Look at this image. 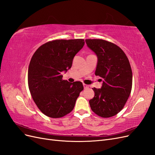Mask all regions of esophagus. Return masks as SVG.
<instances>
[{
	"instance_id": "34e87169",
	"label": "esophagus",
	"mask_w": 155,
	"mask_h": 155,
	"mask_svg": "<svg viewBox=\"0 0 155 155\" xmlns=\"http://www.w3.org/2000/svg\"><path fill=\"white\" fill-rule=\"evenodd\" d=\"M83 87H84V88H85V89H87V88H89V86L86 85V84H85V83L83 84Z\"/></svg>"
}]
</instances>
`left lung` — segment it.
<instances>
[{
  "label": "left lung",
  "mask_w": 155,
  "mask_h": 155,
  "mask_svg": "<svg viewBox=\"0 0 155 155\" xmlns=\"http://www.w3.org/2000/svg\"><path fill=\"white\" fill-rule=\"evenodd\" d=\"M85 42L97 57L95 75L104 79L101 88H92L95 96L89 104L97 116L110 118L122 110L130 96L133 73L129 61L124 51L111 42L96 39Z\"/></svg>",
  "instance_id": "left-lung-1"
}]
</instances>
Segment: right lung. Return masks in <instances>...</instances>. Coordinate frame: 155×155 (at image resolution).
Wrapping results in <instances>:
<instances>
[{
  "mask_svg": "<svg viewBox=\"0 0 155 155\" xmlns=\"http://www.w3.org/2000/svg\"><path fill=\"white\" fill-rule=\"evenodd\" d=\"M84 45L82 39L53 40L33 55L28 72V87L35 104L46 116L61 118L74 109L83 83L63 80L61 72L71 68L74 57Z\"/></svg>",
  "mask_w": 155,
  "mask_h": 155,
  "instance_id": "1",
  "label": "right lung"
}]
</instances>
